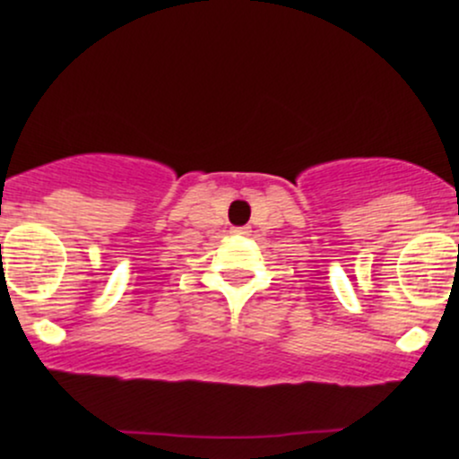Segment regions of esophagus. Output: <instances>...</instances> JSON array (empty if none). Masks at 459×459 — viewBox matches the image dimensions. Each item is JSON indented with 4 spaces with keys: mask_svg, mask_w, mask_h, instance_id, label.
<instances>
[{
    "mask_svg": "<svg viewBox=\"0 0 459 459\" xmlns=\"http://www.w3.org/2000/svg\"><path fill=\"white\" fill-rule=\"evenodd\" d=\"M233 233H239V235H248V226H239V229H233Z\"/></svg>",
    "mask_w": 459,
    "mask_h": 459,
    "instance_id": "esophagus-1",
    "label": "esophagus"
}]
</instances>
